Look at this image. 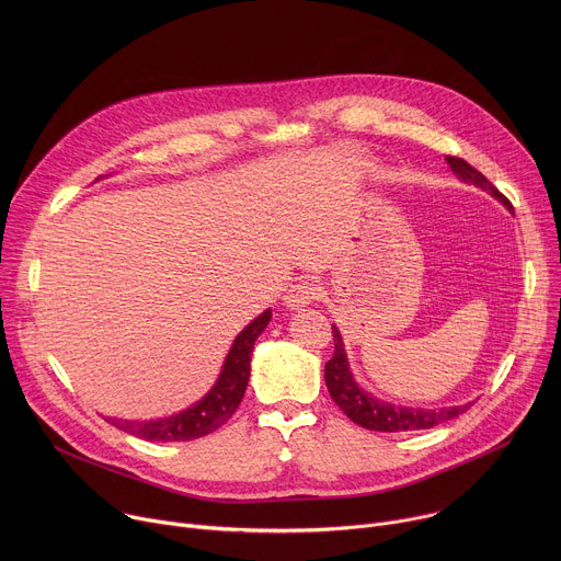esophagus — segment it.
Segmentation results:
<instances>
[{"instance_id": "obj_1", "label": "esophagus", "mask_w": 561, "mask_h": 561, "mask_svg": "<svg viewBox=\"0 0 561 561\" xmlns=\"http://www.w3.org/2000/svg\"><path fill=\"white\" fill-rule=\"evenodd\" d=\"M319 297H322V286L312 279H301L288 288V293L284 295V304L293 310H299Z\"/></svg>"}]
</instances>
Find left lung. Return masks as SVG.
<instances>
[{"mask_svg": "<svg viewBox=\"0 0 561 561\" xmlns=\"http://www.w3.org/2000/svg\"><path fill=\"white\" fill-rule=\"evenodd\" d=\"M446 162L450 169L463 180L470 182L479 188L489 191L493 197H497L504 206H511V202L482 175L477 169H472L466 159L448 154ZM333 340H335V353L324 366V377L329 392L333 397V402L346 413V417L362 428L368 431H379V433H404V431H422V428H433L439 426L461 413L468 411L470 404L466 407H450V409H435V411H424V409H402L388 402H379V399H373L368 392H364L348 368L346 353H344V342L340 331L333 327Z\"/></svg>", "mask_w": 561, "mask_h": 561, "instance_id": "obj_1", "label": "left lung"}]
</instances>
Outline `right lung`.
I'll use <instances>...</instances> for the list:
<instances>
[{
  "instance_id": "obj_1",
  "label": "right lung",
  "mask_w": 561,
  "mask_h": 561,
  "mask_svg": "<svg viewBox=\"0 0 561 561\" xmlns=\"http://www.w3.org/2000/svg\"><path fill=\"white\" fill-rule=\"evenodd\" d=\"M271 322V310L255 317L253 322L239 333L228 351L221 375L210 392L191 407L188 411L154 422H128V420H108L119 431L141 437L146 442H191L204 435L215 433L224 426L242 402L244 390L251 377V353L255 348L257 337Z\"/></svg>"
}]
</instances>
